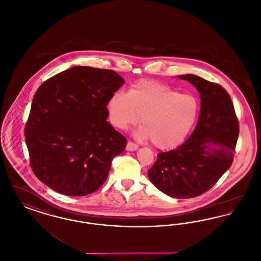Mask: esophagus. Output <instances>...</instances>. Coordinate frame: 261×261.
Wrapping results in <instances>:
<instances>
[{
	"instance_id": "esophagus-1",
	"label": "esophagus",
	"mask_w": 261,
	"mask_h": 261,
	"mask_svg": "<svg viewBox=\"0 0 261 261\" xmlns=\"http://www.w3.org/2000/svg\"><path fill=\"white\" fill-rule=\"evenodd\" d=\"M126 149H127L128 151H134V150L138 149V145L132 143V142H128V143H127V146H126Z\"/></svg>"
}]
</instances>
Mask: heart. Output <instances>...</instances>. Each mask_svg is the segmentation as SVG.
<instances>
[{
	"label": "heart",
	"instance_id": "1",
	"mask_svg": "<svg viewBox=\"0 0 261 261\" xmlns=\"http://www.w3.org/2000/svg\"><path fill=\"white\" fill-rule=\"evenodd\" d=\"M112 124L120 130L138 122L137 138L149 140L160 149L180 145L196 124L199 99L192 94L153 81H141L127 92H116L108 102Z\"/></svg>",
	"mask_w": 261,
	"mask_h": 261
}]
</instances>
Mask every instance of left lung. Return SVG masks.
<instances>
[{"instance_id":"1","label":"left lung","mask_w":261,"mask_h":261,"mask_svg":"<svg viewBox=\"0 0 261 261\" xmlns=\"http://www.w3.org/2000/svg\"><path fill=\"white\" fill-rule=\"evenodd\" d=\"M178 77L199 93V120L184 144L158 154L148 176L163 194L174 199H190L210 190L230 168L239 122L232 99L222 86L197 75Z\"/></svg>"}]
</instances>
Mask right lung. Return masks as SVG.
<instances>
[{
  "label": "right lung",
  "mask_w": 261,
  "mask_h": 261,
  "mask_svg": "<svg viewBox=\"0 0 261 261\" xmlns=\"http://www.w3.org/2000/svg\"><path fill=\"white\" fill-rule=\"evenodd\" d=\"M124 84L115 71L74 66L45 81L35 93L25 141L38 179L73 197L96 192L127 140L107 121L108 102Z\"/></svg>",
  "instance_id": "obj_1"
}]
</instances>
